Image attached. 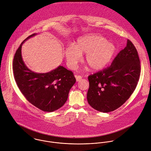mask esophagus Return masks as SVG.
<instances>
[{
	"mask_svg": "<svg viewBox=\"0 0 151 151\" xmlns=\"http://www.w3.org/2000/svg\"><path fill=\"white\" fill-rule=\"evenodd\" d=\"M75 78H76V82H79L81 81V79H82V77L81 76H78V75H75Z\"/></svg>",
	"mask_w": 151,
	"mask_h": 151,
	"instance_id": "1",
	"label": "esophagus"
}]
</instances>
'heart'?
<instances>
[{"mask_svg": "<svg viewBox=\"0 0 151 151\" xmlns=\"http://www.w3.org/2000/svg\"><path fill=\"white\" fill-rule=\"evenodd\" d=\"M116 51V47L111 41L97 34L85 35L79 37L75 46L68 45L64 50L68 66L74 69L79 62L82 54L84 60L93 70H101L111 61Z\"/></svg>", "mask_w": 151, "mask_h": 151, "instance_id": "obj_1", "label": "heart"}]
</instances>
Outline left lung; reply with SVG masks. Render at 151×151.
Listing matches in <instances>:
<instances>
[{"mask_svg":"<svg viewBox=\"0 0 151 151\" xmlns=\"http://www.w3.org/2000/svg\"><path fill=\"white\" fill-rule=\"evenodd\" d=\"M140 73L137 52L133 43L127 40L126 46L117 55L110 67L88 76L89 104L103 113L117 109L134 92Z\"/></svg>","mask_w":151,"mask_h":151,"instance_id":"left-lung-1","label":"left lung"}]
</instances>
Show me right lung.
Listing matches in <instances>:
<instances>
[{
  "label": "right lung",
  "instance_id": "1",
  "mask_svg": "<svg viewBox=\"0 0 151 151\" xmlns=\"http://www.w3.org/2000/svg\"><path fill=\"white\" fill-rule=\"evenodd\" d=\"M35 35L24 40L17 50L13 62L14 77L21 92L30 103L43 111L53 112L66 102L76 79L72 71L62 66L45 73H36L27 68L22 57V45Z\"/></svg>",
  "mask_w": 151,
  "mask_h": 151
}]
</instances>
